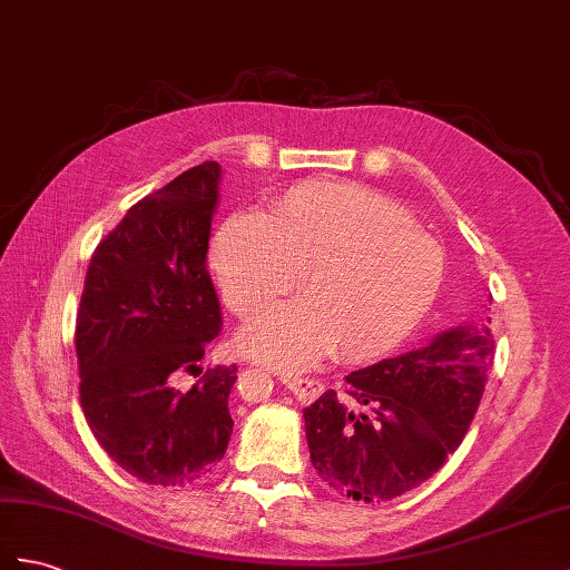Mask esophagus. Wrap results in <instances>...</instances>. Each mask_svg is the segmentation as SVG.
I'll list each match as a JSON object with an SVG mask.
<instances>
[{
  "instance_id": "34e87169",
  "label": "esophagus",
  "mask_w": 570,
  "mask_h": 570,
  "mask_svg": "<svg viewBox=\"0 0 570 570\" xmlns=\"http://www.w3.org/2000/svg\"><path fill=\"white\" fill-rule=\"evenodd\" d=\"M283 384L293 392L299 401H314L322 396L324 384L318 380H309V377H297V374H283Z\"/></svg>"
}]
</instances>
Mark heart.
Returning <instances> with one entry per match:
<instances>
[{
    "instance_id": "1",
    "label": "heart",
    "mask_w": 570,
    "mask_h": 570,
    "mask_svg": "<svg viewBox=\"0 0 570 570\" xmlns=\"http://www.w3.org/2000/svg\"><path fill=\"white\" fill-rule=\"evenodd\" d=\"M210 258L222 297L244 322L299 283L302 302L242 333L248 355L283 370L309 367L328 351L341 363L394 351L433 307L445 273L438 242L415 227L404 205L324 178L289 186L268 215H229Z\"/></svg>"
}]
</instances>
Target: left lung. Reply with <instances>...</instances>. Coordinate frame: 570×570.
I'll list each match as a JSON object with an SVG mask.
<instances>
[{
    "label": "left lung",
    "mask_w": 570,
    "mask_h": 570,
    "mask_svg": "<svg viewBox=\"0 0 570 570\" xmlns=\"http://www.w3.org/2000/svg\"><path fill=\"white\" fill-rule=\"evenodd\" d=\"M489 326L440 333L419 351L351 372L304 409L318 479L353 501L409 493L462 445L493 367Z\"/></svg>",
    "instance_id": "8db88e82"
}]
</instances>
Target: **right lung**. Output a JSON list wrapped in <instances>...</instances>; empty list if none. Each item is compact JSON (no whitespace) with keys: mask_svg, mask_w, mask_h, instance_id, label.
<instances>
[{"mask_svg":"<svg viewBox=\"0 0 570 570\" xmlns=\"http://www.w3.org/2000/svg\"><path fill=\"white\" fill-rule=\"evenodd\" d=\"M219 164L135 203L96 246L77 309L79 401L94 438L149 485H188L225 456L237 365L200 370L222 309L207 273ZM200 373L184 393L179 374Z\"/></svg>","mask_w":570,"mask_h":570,"instance_id":"1","label":"right lung"}]
</instances>
